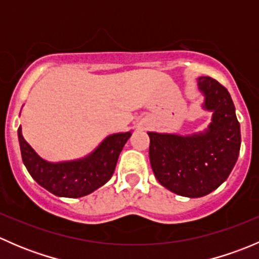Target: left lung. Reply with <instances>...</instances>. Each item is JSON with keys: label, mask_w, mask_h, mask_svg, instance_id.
I'll return each mask as SVG.
<instances>
[{"label": "left lung", "mask_w": 259, "mask_h": 259, "mask_svg": "<svg viewBox=\"0 0 259 259\" xmlns=\"http://www.w3.org/2000/svg\"><path fill=\"white\" fill-rule=\"evenodd\" d=\"M205 110L213 111L205 132L183 137L148 133L149 158L154 176L178 195L209 194L231 174L241 149V126L228 90L209 76H200Z\"/></svg>", "instance_id": "obj_1"}]
</instances>
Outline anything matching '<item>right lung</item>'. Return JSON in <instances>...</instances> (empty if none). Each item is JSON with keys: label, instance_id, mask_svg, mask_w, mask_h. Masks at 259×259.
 <instances>
[{"label": "right lung", "instance_id": "obj_1", "mask_svg": "<svg viewBox=\"0 0 259 259\" xmlns=\"http://www.w3.org/2000/svg\"><path fill=\"white\" fill-rule=\"evenodd\" d=\"M18 142L26 169L38 184L57 197L80 198L109 182L117 158L132 133H117L106 138L95 150L79 160L50 163L44 160L23 139L18 127Z\"/></svg>", "mask_w": 259, "mask_h": 259}]
</instances>
